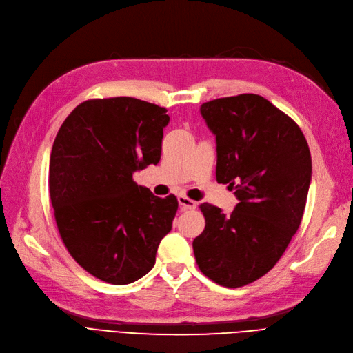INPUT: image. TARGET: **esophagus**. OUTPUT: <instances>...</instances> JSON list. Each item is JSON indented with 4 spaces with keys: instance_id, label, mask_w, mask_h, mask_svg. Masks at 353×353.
<instances>
[{
    "instance_id": "esophagus-1",
    "label": "esophagus",
    "mask_w": 353,
    "mask_h": 353,
    "mask_svg": "<svg viewBox=\"0 0 353 353\" xmlns=\"http://www.w3.org/2000/svg\"><path fill=\"white\" fill-rule=\"evenodd\" d=\"M177 201H179V205L181 210H195L196 208V202L183 196V195H180L177 198Z\"/></svg>"
}]
</instances>
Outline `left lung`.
<instances>
[{"label": "left lung", "instance_id": "left-lung-1", "mask_svg": "<svg viewBox=\"0 0 353 353\" xmlns=\"http://www.w3.org/2000/svg\"><path fill=\"white\" fill-rule=\"evenodd\" d=\"M201 116L217 143V181L239 203L230 214L202 203L205 229L193 254L208 279L241 288L267 274L299 229L311 152L298 124L255 94L205 102Z\"/></svg>", "mask_w": 353, "mask_h": 353}]
</instances>
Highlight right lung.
<instances>
[{"label": "right lung", "instance_id": "obj_1", "mask_svg": "<svg viewBox=\"0 0 353 353\" xmlns=\"http://www.w3.org/2000/svg\"><path fill=\"white\" fill-rule=\"evenodd\" d=\"M167 110L130 97L79 104L55 136L50 195L67 251L89 274L129 284L150 272L179 202L138 186L161 158Z\"/></svg>", "mask_w": 353, "mask_h": 353}]
</instances>
